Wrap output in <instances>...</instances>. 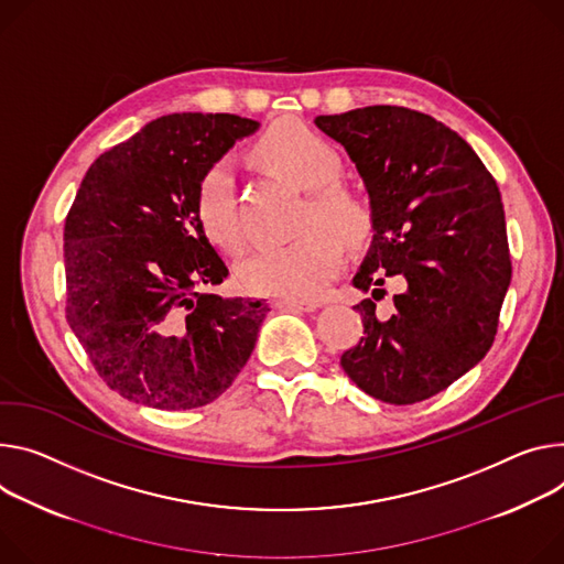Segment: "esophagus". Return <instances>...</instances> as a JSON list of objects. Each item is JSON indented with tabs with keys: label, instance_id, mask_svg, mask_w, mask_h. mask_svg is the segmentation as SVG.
<instances>
[{
	"label": "esophagus",
	"instance_id": "obj_1",
	"mask_svg": "<svg viewBox=\"0 0 564 564\" xmlns=\"http://www.w3.org/2000/svg\"><path fill=\"white\" fill-rule=\"evenodd\" d=\"M274 305H276V308H285V311L311 313V311H317L322 303H317V301H303V299H276Z\"/></svg>",
	"mask_w": 564,
	"mask_h": 564
}]
</instances>
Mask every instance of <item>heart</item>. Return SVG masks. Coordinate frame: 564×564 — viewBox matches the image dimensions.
Returning a JSON list of instances; mask_svg holds the SVG:
<instances>
[{
    "label": "heart",
    "instance_id": "obj_1",
    "mask_svg": "<svg viewBox=\"0 0 564 564\" xmlns=\"http://www.w3.org/2000/svg\"><path fill=\"white\" fill-rule=\"evenodd\" d=\"M256 158L274 175L305 191L296 231L285 245L253 251L238 268V281L253 294L285 299L319 296L344 263V245H362L373 234V209L365 195L341 184L339 150L313 128L290 121L272 128L256 145ZM197 220L216 245L242 251L247 242L236 182L227 162L214 164L197 182Z\"/></svg>",
    "mask_w": 564,
    "mask_h": 564
}]
</instances>
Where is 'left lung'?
Segmentation results:
<instances>
[{"mask_svg":"<svg viewBox=\"0 0 564 564\" xmlns=\"http://www.w3.org/2000/svg\"><path fill=\"white\" fill-rule=\"evenodd\" d=\"M360 171L373 240L352 285L365 337L339 365L365 393L414 404L468 373L495 341L510 283L503 204L477 152L430 115L369 106L315 119ZM398 278L394 315L378 321L381 285Z\"/></svg>","mask_w":564,"mask_h":564,"instance_id":"left-lung-1","label":"left lung"}]
</instances>
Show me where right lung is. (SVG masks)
Masks as SVG:
<instances>
[{"label":"right lung","instance_id":"add662e5","mask_svg":"<svg viewBox=\"0 0 564 564\" xmlns=\"http://www.w3.org/2000/svg\"><path fill=\"white\" fill-rule=\"evenodd\" d=\"M259 128L236 115H169L104 152L65 220L67 324L119 395L166 412L225 393L259 337L265 299L204 292L229 276L195 191Z\"/></svg>","mask_w":564,"mask_h":564}]
</instances>
